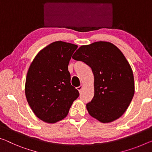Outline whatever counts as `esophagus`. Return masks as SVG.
Wrapping results in <instances>:
<instances>
[{
  "label": "esophagus",
  "mask_w": 152,
  "mask_h": 152,
  "mask_svg": "<svg viewBox=\"0 0 152 152\" xmlns=\"http://www.w3.org/2000/svg\"><path fill=\"white\" fill-rule=\"evenodd\" d=\"M83 85H80V86H78V87H77L76 88H77V90H78L79 92H81V90L82 89H83Z\"/></svg>",
  "instance_id": "1"
}]
</instances>
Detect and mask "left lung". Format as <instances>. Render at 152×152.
<instances>
[{
    "label": "left lung",
    "mask_w": 152,
    "mask_h": 152,
    "mask_svg": "<svg viewBox=\"0 0 152 152\" xmlns=\"http://www.w3.org/2000/svg\"><path fill=\"white\" fill-rule=\"evenodd\" d=\"M92 69L95 94L86 104L88 114L103 123L114 121L126 112L134 93L131 67L123 53L109 42L83 45L72 56Z\"/></svg>",
    "instance_id": "obj_1"
}]
</instances>
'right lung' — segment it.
Returning a JSON list of instances; mask_svg holds the SVG:
<instances>
[{
	"label": "right lung",
	"instance_id": "right-lung-1",
	"mask_svg": "<svg viewBox=\"0 0 152 152\" xmlns=\"http://www.w3.org/2000/svg\"><path fill=\"white\" fill-rule=\"evenodd\" d=\"M78 46L56 41L37 55L29 67L25 93L28 103L38 118L55 123L66 117L79 96L71 85L68 64Z\"/></svg>",
	"mask_w": 152,
	"mask_h": 152
}]
</instances>
